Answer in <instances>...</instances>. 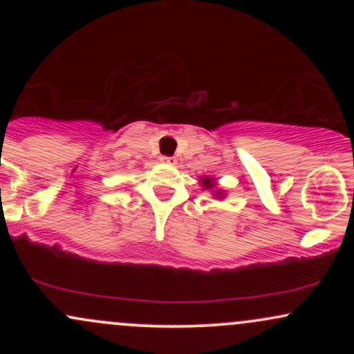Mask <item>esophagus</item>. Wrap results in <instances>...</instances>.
<instances>
[{
  "instance_id": "1",
  "label": "esophagus",
  "mask_w": 354,
  "mask_h": 354,
  "mask_svg": "<svg viewBox=\"0 0 354 354\" xmlns=\"http://www.w3.org/2000/svg\"><path fill=\"white\" fill-rule=\"evenodd\" d=\"M161 161H163L165 165H169V166L176 165V158H173V156H163L161 158Z\"/></svg>"
}]
</instances>
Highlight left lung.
Masks as SVG:
<instances>
[{
	"label": "left lung",
	"instance_id": "8db88e82",
	"mask_svg": "<svg viewBox=\"0 0 354 354\" xmlns=\"http://www.w3.org/2000/svg\"><path fill=\"white\" fill-rule=\"evenodd\" d=\"M201 186H203V189H213V193H214V198H218V200H221L223 196H225V193H223L221 189H214L216 188V181L213 180V178H209V176H206V178H201Z\"/></svg>",
	"mask_w": 354,
	"mask_h": 354
}]
</instances>
